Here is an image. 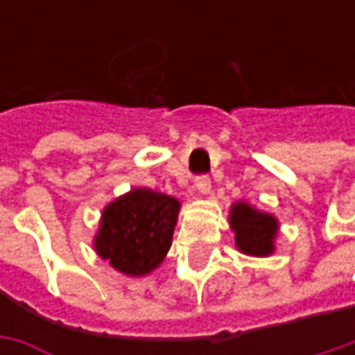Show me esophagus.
Listing matches in <instances>:
<instances>
[{
  "instance_id": "esophagus-1",
  "label": "esophagus",
  "mask_w": 355,
  "mask_h": 355,
  "mask_svg": "<svg viewBox=\"0 0 355 355\" xmlns=\"http://www.w3.org/2000/svg\"><path fill=\"white\" fill-rule=\"evenodd\" d=\"M196 187H198V191L201 196H209L211 193V180L207 175H201V178L196 180Z\"/></svg>"
}]
</instances>
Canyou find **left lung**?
Wrapping results in <instances>:
<instances>
[{"mask_svg": "<svg viewBox=\"0 0 355 355\" xmlns=\"http://www.w3.org/2000/svg\"><path fill=\"white\" fill-rule=\"evenodd\" d=\"M229 227L235 233V247L249 257H270L277 251L279 219L272 213L252 207L249 201H235L229 209Z\"/></svg>", "mask_w": 355, "mask_h": 355, "instance_id": "obj_1", "label": "left lung"}]
</instances>
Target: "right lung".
<instances>
[{"mask_svg": "<svg viewBox=\"0 0 355 355\" xmlns=\"http://www.w3.org/2000/svg\"><path fill=\"white\" fill-rule=\"evenodd\" d=\"M182 209L180 199L134 187L103 209L92 245L96 254L126 277H146L164 263Z\"/></svg>", "mask_w": 355, "mask_h": 355, "instance_id": "obj_1", "label": "right lung"}]
</instances>
